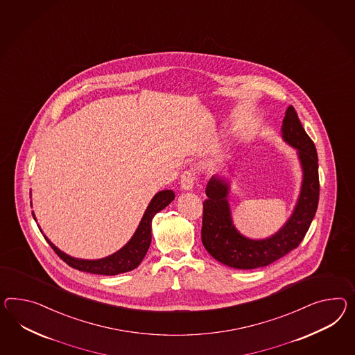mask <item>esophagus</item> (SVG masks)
<instances>
[{
  "mask_svg": "<svg viewBox=\"0 0 355 355\" xmlns=\"http://www.w3.org/2000/svg\"><path fill=\"white\" fill-rule=\"evenodd\" d=\"M194 180H196V175L191 173V171H185L182 175V180H180V185H182V189L184 191H191L194 185Z\"/></svg>",
  "mask_w": 355,
  "mask_h": 355,
  "instance_id": "34e87169",
  "label": "esophagus"
}]
</instances>
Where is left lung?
I'll list each match as a JSON object with an SVG mask.
<instances>
[{
    "mask_svg": "<svg viewBox=\"0 0 355 355\" xmlns=\"http://www.w3.org/2000/svg\"><path fill=\"white\" fill-rule=\"evenodd\" d=\"M282 139L297 150L302 170L300 194L291 216L273 236L251 239L233 224L229 206V182L215 175L206 187L202 243L214 259L234 269H256L281 259L300 245L315 216L319 200L318 155L309 135L290 105L283 119Z\"/></svg>",
    "mask_w": 355,
    "mask_h": 355,
    "instance_id": "8db88e82",
    "label": "left lung"
}]
</instances>
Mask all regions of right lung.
Wrapping results in <instances>:
<instances>
[{"label": "right lung", "instance_id": "right-lung-1", "mask_svg": "<svg viewBox=\"0 0 355 355\" xmlns=\"http://www.w3.org/2000/svg\"><path fill=\"white\" fill-rule=\"evenodd\" d=\"M173 200H175V193L173 191H158L149 202L141 221L139 223V227L128 243L117 252L98 260L76 259L69 254H64L63 251H60L47 236H44L47 243L54 250L55 254L77 270L101 274V275H117V274L126 273L137 268L148 252V248L152 242V220L155 218V214L167 207ZM32 215L36 220L33 212Z\"/></svg>", "mask_w": 355, "mask_h": 355}]
</instances>
